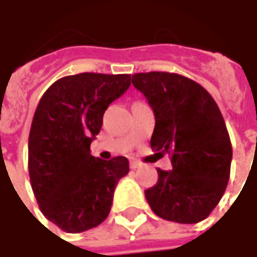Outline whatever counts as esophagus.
Listing matches in <instances>:
<instances>
[{
	"label": "esophagus",
	"instance_id": "1",
	"mask_svg": "<svg viewBox=\"0 0 257 257\" xmlns=\"http://www.w3.org/2000/svg\"><path fill=\"white\" fill-rule=\"evenodd\" d=\"M142 167V164H140L139 161H136V160H134V161H131V168L132 169H138V168Z\"/></svg>",
	"mask_w": 257,
	"mask_h": 257
}]
</instances>
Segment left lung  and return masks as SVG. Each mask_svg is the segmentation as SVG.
Listing matches in <instances>:
<instances>
[{
    "instance_id": "obj_1",
    "label": "left lung",
    "mask_w": 257,
    "mask_h": 257,
    "mask_svg": "<svg viewBox=\"0 0 257 257\" xmlns=\"http://www.w3.org/2000/svg\"><path fill=\"white\" fill-rule=\"evenodd\" d=\"M132 84L156 115L151 149L171 154L173 168L157 169L158 182L145 191L147 202L165 220H204L230 179L231 142L219 107L208 90L180 74L138 73Z\"/></svg>"
}]
</instances>
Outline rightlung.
<instances>
[{"label":"right lung","mask_w":257,"mask_h":257,"mask_svg":"<svg viewBox=\"0 0 257 257\" xmlns=\"http://www.w3.org/2000/svg\"><path fill=\"white\" fill-rule=\"evenodd\" d=\"M129 85V74L67 75L37 106L29 136L31 187L44 216L63 231H86L106 220L115 186L129 172L125 157L90 156L103 114Z\"/></svg>","instance_id":"1"}]
</instances>
